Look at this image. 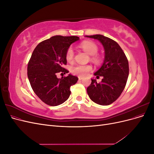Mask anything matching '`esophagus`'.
<instances>
[{
  "mask_svg": "<svg viewBox=\"0 0 154 154\" xmlns=\"http://www.w3.org/2000/svg\"><path fill=\"white\" fill-rule=\"evenodd\" d=\"M78 79H79V80H83V78L82 76H78Z\"/></svg>",
  "mask_w": 154,
  "mask_h": 154,
  "instance_id": "obj_1",
  "label": "esophagus"
}]
</instances>
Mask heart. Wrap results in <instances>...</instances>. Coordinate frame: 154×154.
<instances>
[{
  "instance_id": "b5f03b06",
  "label": "heart",
  "mask_w": 154,
  "mask_h": 154,
  "mask_svg": "<svg viewBox=\"0 0 154 154\" xmlns=\"http://www.w3.org/2000/svg\"><path fill=\"white\" fill-rule=\"evenodd\" d=\"M81 49L85 51L87 53L91 55V60L94 63L98 64L101 62V58L97 54L98 51L97 45L91 41H84L79 45ZM66 58L69 62H72L74 58V51L72 48L70 47L66 51ZM92 70L90 65H76L71 67V72L79 76H85Z\"/></svg>"
}]
</instances>
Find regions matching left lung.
Returning a JSON list of instances; mask_svg holds the SVG:
<instances>
[{
  "label": "left lung",
  "mask_w": 154,
  "mask_h": 154,
  "mask_svg": "<svg viewBox=\"0 0 154 154\" xmlns=\"http://www.w3.org/2000/svg\"><path fill=\"white\" fill-rule=\"evenodd\" d=\"M98 40L103 45L105 60L101 68L94 73L100 83L91 79V84L87 88V94L94 103L101 105L112 103L122 94L129 74L128 59L119 44L112 39L101 35L86 36Z\"/></svg>",
  "instance_id": "1"
}]
</instances>
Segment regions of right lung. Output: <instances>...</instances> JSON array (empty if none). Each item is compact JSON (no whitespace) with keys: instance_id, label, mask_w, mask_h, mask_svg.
I'll return each mask as SVG.
<instances>
[{"instance_id":"obj_1","label":"right lung","mask_w":154,"mask_h":154,"mask_svg":"<svg viewBox=\"0 0 154 154\" xmlns=\"http://www.w3.org/2000/svg\"><path fill=\"white\" fill-rule=\"evenodd\" d=\"M79 39L76 36H54L41 42L32 52L27 64V77L32 89L45 104L57 106L64 103L71 94L70 88L78 82V77L71 74L62 78L57 75L69 72L63 67L67 64L66 51Z\"/></svg>"}]
</instances>
